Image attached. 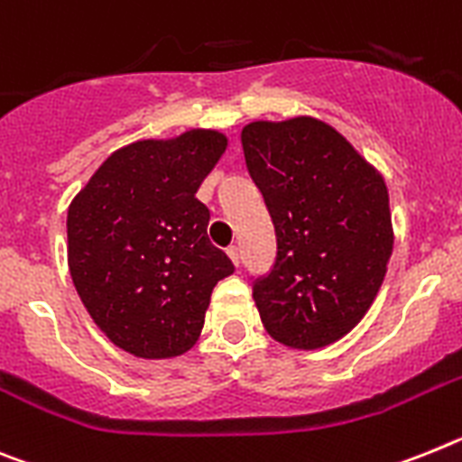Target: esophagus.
<instances>
[{"instance_id":"34e87169","label":"esophagus","mask_w":462,"mask_h":462,"mask_svg":"<svg viewBox=\"0 0 462 462\" xmlns=\"http://www.w3.org/2000/svg\"><path fill=\"white\" fill-rule=\"evenodd\" d=\"M227 255H230L232 263L239 267V263H242V254H239V246H227Z\"/></svg>"}]
</instances>
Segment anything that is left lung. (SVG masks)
Segmentation results:
<instances>
[{"instance_id": "8db88e82", "label": "left lung", "mask_w": 462, "mask_h": 462, "mask_svg": "<svg viewBox=\"0 0 462 462\" xmlns=\"http://www.w3.org/2000/svg\"><path fill=\"white\" fill-rule=\"evenodd\" d=\"M246 170L276 232L274 267L254 281L264 330L320 348L358 326L393 254L383 176L323 120H258L242 130Z\"/></svg>"}]
</instances>
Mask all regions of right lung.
<instances>
[{
    "mask_svg": "<svg viewBox=\"0 0 462 462\" xmlns=\"http://www.w3.org/2000/svg\"><path fill=\"white\" fill-rule=\"evenodd\" d=\"M216 130L143 139L104 160L67 214V258L88 314L139 358L198 342L211 291L235 264L208 242L198 188L226 153Z\"/></svg>",
    "mask_w": 462,
    "mask_h": 462,
    "instance_id": "obj_1",
    "label": "right lung"
}]
</instances>
